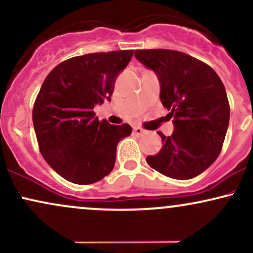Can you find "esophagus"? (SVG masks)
<instances>
[{"mask_svg": "<svg viewBox=\"0 0 253 253\" xmlns=\"http://www.w3.org/2000/svg\"><path fill=\"white\" fill-rule=\"evenodd\" d=\"M133 133L136 135H143L145 130L143 128H140V127H134V128H133Z\"/></svg>", "mask_w": 253, "mask_h": 253, "instance_id": "esophagus-1", "label": "esophagus"}]
</instances>
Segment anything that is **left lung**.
I'll return each instance as SVG.
<instances>
[{
  "label": "left lung",
  "instance_id": "obj_1",
  "mask_svg": "<svg viewBox=\"0 0 253 253\" xmlns=\"http://www.w3.org/2000/svg\"><path fill=\"white\" fill-rule=\"evenodd\" d=\"M134 56L156 72L162 104L173 118L172 134L162 132L163 147L146 162L162 175L194 178L215 162L229 121L223 83L210 65L173 50H136Z\"/></svg>",
  "mask_w": 253,
  "mask_h": 253
}]
</instances>
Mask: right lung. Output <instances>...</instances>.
I'll return each mask as SVG.
<instances>
[{
	"instance_id": "right-lung-1",
	"label": "right lung",
	"mask_w": 253,
	"mask_h": 253,
	"mask_svg": "<svg viewBox=\"0 0 253 253\" xmlns=\"http://www.w3.org/2000/svg\"><path fill=\"white\" fill-rule=\"evenodd\" d=\"M133 50L98 52L58 64L43 81L33 106L38 145L47 164L75 184H91L113 170L117 145L129 125L98 121L94 107L110 100L115 80Z\"/></svg>"
}]
</instances>
